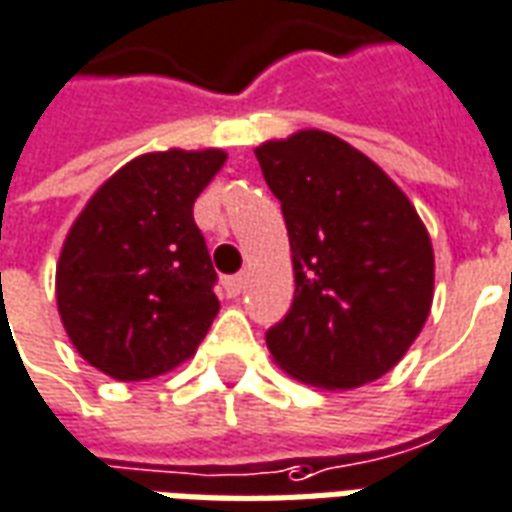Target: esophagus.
<instances>
[{
  "label": "esophagus",
  "instance_id": "1",
  "mask_svg": "<svg viewBox=\"0 0 512 512\" xmlns=\"http://www.w3.org/2000/svg\"><path fill=\"white\" fill-rule=\"evenodd\" d=\"M223 289H226V297H239L242 289H245V278L242 275H231L223 281Z\"/></svg>",
  "mask_w": 512,
  "mask_h": 512
}]
</instances>
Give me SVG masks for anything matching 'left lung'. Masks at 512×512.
I'll return each instance as SVG.
<instances>
[{
  "label": "left lung",
  "instance_id": "left-lung-1",
  "mask_svg": "<svg viewBox=\"0 0 512 512\" xmlns=\"http://www.w3.org/2000/svg\"><path fill=\"white\" fill-rule=\"evenodd\" d=\"M281 201L295 300L267 331L286 375L358 389L400 364L433 306V245L408 195L336 134L303 129L256 148Z\"/></svg>",
  "mask_w": 512,
  "mask_h": 512
}]
</instances>
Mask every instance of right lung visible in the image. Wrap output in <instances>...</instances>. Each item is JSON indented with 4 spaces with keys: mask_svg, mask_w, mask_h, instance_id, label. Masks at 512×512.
<instances>
[{
    "mask_svg": "<svg viewBox=\"0 0 512 512\" xmlns=\"http://www.w3.org/2000/svg\"><path fill=\"white\" fill-rule=\"evenodd\" d=\"M226 151H151L93 192L60 250L57 311L90 366L123 383L195 355L220 311L192 204Z\"/></svg>",
    "mask_w": 512,
    "mask_h": 512,
    "instance_id": "obj_1",
    "label": "right lung"
}]
</instances>
